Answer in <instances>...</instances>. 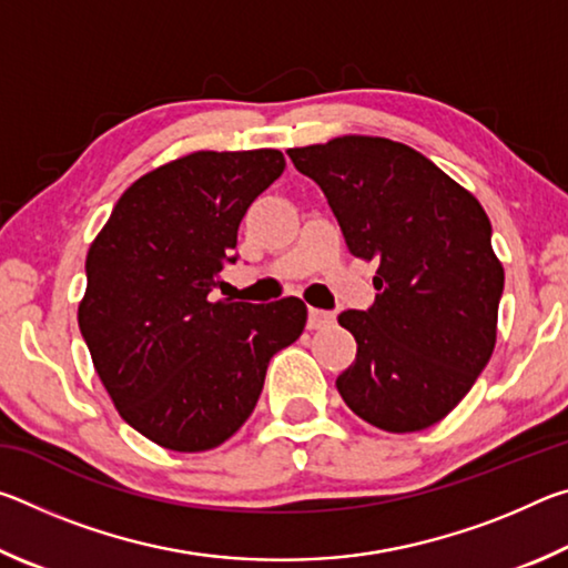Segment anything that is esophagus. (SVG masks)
<instances>
[{"label":"esophagus","mask_w":568,"mask_h":568,"mask_svg":"<svg viewBox=\"0 0 568 568\" xmlns=\"http://www.w3.org/2000/svg\"><path fill=\"white\" fill-rule=\"evenodd\" d=\"M335 315L328 311H318V307H311V313H307V328L311 331H318L325 328V325L333 323Z\"/></svg>","instance_id":"1"}]
</instances>
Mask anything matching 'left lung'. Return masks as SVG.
I'll list each match as a JSON object with an SVG mask.
<instances>
[{
  "mask_svg": "<svg viewBox=\"0 0 568 568\" xmlns=\"http://www.w3.org/2000/svg\"><path fill=\"white\" fill-rule=\"evenodd\" d=\"M287 155L325 192L351 253L378 263L376 303L338 315L358 343L338 393L388 434L434 426L496 345L504 265L486 210L403 142L343 134Z\"/></svg>",
  "mask_w": 568,
  "mask_h": 568,
  "instance_id": "obj_1",
  "label": "left lung"
}]
</instances>
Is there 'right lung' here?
<instances>
[{
    "mask_svg": "<svg viewBox=\"0 0 568 568\" xmlns=\"http://www.w3.org/2000/svg\"><path fill=\"white\" fill-rule=\"evenodd\" d=\"M281 150H200L122 192L88 253L77 321L120 416L162 448L210 450L261 398L277 351L301 338V297H220L237 227L283 175Z\"/></svg>",
    "mask_w": 568,
    "mask_h": 568,
    "instance_id": "add662e5",
    "label": "right lung"
}]
</instances>
